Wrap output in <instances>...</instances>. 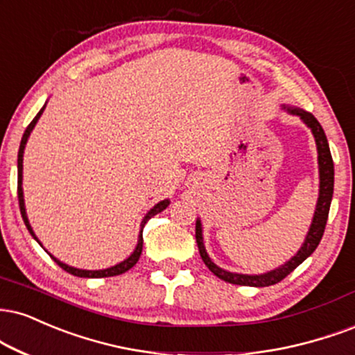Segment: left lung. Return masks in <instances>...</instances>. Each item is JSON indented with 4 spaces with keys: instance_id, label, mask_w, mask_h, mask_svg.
Returning a JSON list of instances; mask_svg holds the SVG:
<instances>
[{
    "instance_id": "obj_1",
    "label": "left lung",
    "mask_w": 355,
    "mask_h": 355,
    "mask_svg": "<svg viewBox=\"0 0 355 355\" xmlns=\"http://www.w3.org/2000/svg\"><path fill=\"white\" fill-rule=\"evenodd\" d=\"M281 107H283V110H286L288 114L297 115V117H300L301 121L309 127L315 140V148H318V165H319V196H318V203H315L313 221H311V226L309 230H307V234L304 241H302L301 248L297 250V253L289 259V261L281 264L279 268H275V270L263 272V275H243V272L226 271L223 268L216 266V264L211 261V258L208 256L203 245L202 221H200V218L196 220L195 236H196V245H198V250H200V256H202L203 263L207 264L208 270H210L215 276H218L220 279L226 281V283L240 284V286H254V288H264V286L279 283V281L284 279L289 272L296 270V268L300 266L306 258H309V256L314 253V250L318 248L319 243H321L324 228H326L329 208H331V202H332V193H334V162H332L331 150H329L327 137L324 134L321 123L318 122V119H315L313 114L306 112V110H302L300 107H289V105H281Z\"/></svg>"
}]
</instances>
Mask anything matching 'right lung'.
<instances>
[{
    "label": "right lung",
    "mask_w": 355,
    "mask_h": 355,
    "mask_svg": "<svg viewBox=\"0 0 355 355\" xmlns=\"http://www.w3.org/2000/svg\"><path fill=\"white\" fill-rule=\"evenodd\" d=\"M46 104H48V102H46ZM46 104L42 105V109L40 110V112H37L36 117L33 119V122L29 123V125L26 127V130H24V134H23V139H21V144H19V152H18V200H19V210H21V216H23V220H24V225H26L28 232L31 233V236H33L34 240H36L37 243H40L41 246H42V243H41L40 240H37L36 233L33 232L31 225H29L28 215H26V207H24V195H23V155H24V147H26V144H28V139H29V135H31L33 129H34V127H36V123H37V121H40V117H41V115H42V112H44V109H46ZM168 205H170V200H162V202H159V203L155 205V207H152L150 210L147 211V215L144 216L142 223H140V234H139V241H137V246H135L134 253H132V254H130L129 258H127V259H123V261H121V263H119V264H115V266L105 268V270H79V268L69 266V264H66V263L59 261V259H58V258H54V256L51 254L48 250H46V251H48L51 258H53L54 261L58 263L59 266H61L64 271L71 272V275H74V276H79V277H109V276H117V275H122V272L129 271L130 268L134 266V264H135L137 261H139L140 254H142V245H144L142 230H144L145 223H147V221L150 220L152 216H155L157 213L164 211L165 208L168 207ZM42 248H44V246H42Z\"/></svg>",
    "instance_id": "obj_1"
}]
</instances>
